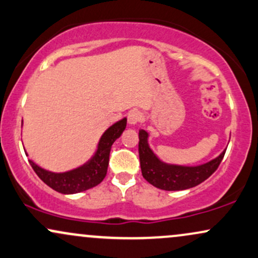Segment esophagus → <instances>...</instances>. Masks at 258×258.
<instances>
[{
    "label": "esophagus",
    "instance_id": "1",
    "mask_svg": "<svg viewBox=\"0 0 258 258\" xmlns=\"http://www.w3.org/2000/svg\"><path fill=\"white\" fill-rule=\"evenodd\" d=\"M127 119H128L130 125H136V123H138L139 121H142V112L138 110L130 111Z\"/></svg>",
    "mask_w": 258,
    "mask_h": 258
}]
</instances>
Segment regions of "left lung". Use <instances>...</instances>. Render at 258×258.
Returning <instances> with one entry per match:
<instances>
[{"instance_id":"obj_1","label":"left lung","mask_w":258,"mask_h":258,"mask_svg":"<svg viewBox=\"0 0 258 258\" xmlns=\"http://www.w3.org/2000/svg\"><path fill=\"white\" fill-rule=\"evenodd\" d=\"M139 161L142 174L150 184L164 190H184L200 184L220 166L226 150L220 156L200 166H178L162 162L148 144V133L139 130Z\"/></svg>"}]
</instances>
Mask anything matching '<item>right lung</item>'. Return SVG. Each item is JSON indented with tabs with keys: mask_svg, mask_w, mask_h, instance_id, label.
Segmentation results:
<instances>
[{
	"mask_svg": "<svg viewBox=\"0 0 258 258\" xmlns=\"http://www.w3.org/2000/svg\"><path fill=\"white\" fill-rule=\"evenodd\" d=\"M127 119L117 121L103 133L98 143V149L90 161L75 170L63 173H54L43 170L34 161L29 160L31 167L42 182L61 194H75L98 185L106 176L109 165V155L112 143L125 131Z\"/></svg>",
	"mask_w": 258,
	"mask_h": 258,
	"instance_id": "1",
	"label": "right lung"
}]
</instances>
